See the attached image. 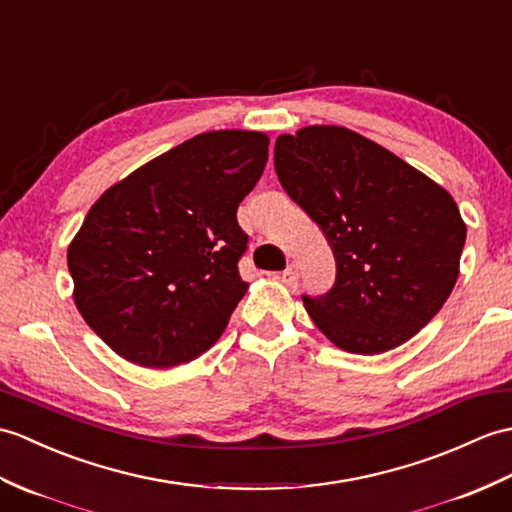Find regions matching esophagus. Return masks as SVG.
I'll return each instance as SVG.
<instances>
[{
    "label": "esophagus",
    "mask_w": 512,
    "mask_h": 512,
    "mask_svg": "<svg viewBox=\"0 0 512 512\" xmlns=\"http://www.w3.org/2000/svg\"><path fill=\"white\" fill-rule=\"evenodd\" d=\"M281 279H283V283H294L296 279H299V264H288V268L283 270V275H281Z\"/></svg>",
    "instance_id": "34e87169"
}]
</instances>
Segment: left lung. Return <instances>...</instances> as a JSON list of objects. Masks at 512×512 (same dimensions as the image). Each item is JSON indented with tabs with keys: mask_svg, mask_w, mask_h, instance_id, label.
Segmentation results:
<instances>
[{
	"mask_svg": "<svg viewBox=\"0 0 512 512\" xmlns=\"http://www.w3.org/2000/svg\"><path fill=\"white\" fill-rule=\"evenodd\" d=\"M275 170L336 257L334 288L303 296L314 325L360 355L417 336L454 290L467 240L447 189L344 126L279 135Z\"/></svg>",
	"mask_w": 512,
	"mask_h": 512,
	"instance_id": "8db88e82",
	"label": "left lung"
}]
</instances>
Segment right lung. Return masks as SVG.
I'll use <instances>...</instances> for the list:
<instances>
[{
	"label": "right lung",
	"instance_id": "1",
	"mask_svg": "<svg viewBox=\"0 0 512 512\" xmlns=\"http://www.w3.org/2000/svg\"><path fill=\"white\" fill-rule=\"evenodd\" d=\"M266 133L211 130L141 165L93 202L67 248L74 303L120 358L196 360L227 329L248 283L235 211L268 161Z\"/></svg>",
	"mask_w": 512,
	"mask_h": 512
}]
</instances>
